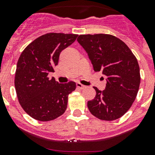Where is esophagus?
Masks as SVG:
<instances>
[{"label":"esophagus","mask_w":155,"mask_h":155,"mask_svg":"<svg viewBox=\"0 0 155 155\" xmlns=\"http://www.w3.org/2000/svg\"><path fill=\"white\" fill-rule=\"evenodd\" d=\"M76 86H77V87L78 88V89H84V87H85V86L83 85V84H81V83H77Z\"/></svg>","instance_id":"1"}]
</instances>
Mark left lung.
<instances>
[{"instance_id": "obj_1", "label": "left lung", "mask_w": 155, "mask_h": 155, "mask_svg": "<svg viewBox=\"0 0 155 155\" xmlns=\"http://www.w3.org/2000/svg\"><path fill=\"white\" fill-rule=\"evenodd\" d=\"M77 40L88 54L94 71L106 76V87H94L95 97L87 102L90 113L112 121L124 116L134 103L140 74L137 60L125 42L109 34L81 35Z\"/></svg>"}]
</instances>
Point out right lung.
<instances>
[{
    "label": "right lung",
    "mask_w": 155,
    "mask_h": 155,
    "mask_svg": "<svg viewBox=\"0 0 155 155\" xmlns=\"http://www.w3.org/2000/svg\"><path fill=\"white\" fill-rule=\"evenodd\" d=\"M78 35L50 32L28 44L17 63L15 87L24 111L39 121L57 119L68 107V95L76 88L74 81L59 84L48 74L54 72L60 53Z\"/></svg>",
    "instance_id": "1"
}]
</instances>
